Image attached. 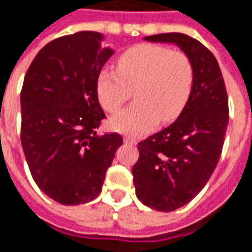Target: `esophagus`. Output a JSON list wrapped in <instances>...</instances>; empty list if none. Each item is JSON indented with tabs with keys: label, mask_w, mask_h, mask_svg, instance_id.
<instances>
[{
	"label": "esophagus",
	"mask_w": 252,
	"mask_h": 252,
	"mask_svg": "<svg viewBox=\"0 0 252 252\" xmlns=\"http://www.w3.org/2000/svg\"><path fill=\"white\" fill-rule=\"evenodd\" d=\"M123 141H125L126 144H137L138 143L136 138H131V137H129V136L123 137Z\"/></svg>",
	"instance_id": "esophagus-1"
}]
</instances>
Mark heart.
I'll use <instances>...</instances> for the list:
<instances>
[{"mask_svg":"<svg viewBox=\"0 0 252 252\" xmlns=\"http://www.w3.org/2000/svg\"><path fill=\"white\" fill-rule=\"evenodd\" d=\"M116 70L98 75L97 93L105 111L115 114L136 90V103L111 119V127L130 136H144L159 122L177 119L188 103L195 70L181 50L143 43L118 59Z\"/></svg>","mask_w":252,"mask_h":252,"instance_id":"obj_1","label":"heart"}]
</instances>
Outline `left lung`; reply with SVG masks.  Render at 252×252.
Returning <instances> with one entry per match:
<instances>
[{"instance_id":"8db88e82","label":"left lung","mask_w":252,"mask_h":252,"mask_svg":"<svg viewBox=\"0 0 252 252\" xmlns=\"http://www.w3.org/2000/svg\"><path fill=\"white\" fill-rule=\"evenodd\" d=\"M145 39L178 45L195 70L181 115L138 143L140 158L131 169L137 197L151 209L169 213L190 202L216 170L229 122L228 93L217 59L197 39L181 32Z\"/></svg>"}]
</instances>
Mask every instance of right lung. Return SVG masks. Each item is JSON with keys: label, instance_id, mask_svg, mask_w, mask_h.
Returning a JSON list of instances; mask_svg holds the SVG:
<instances>
[{"label": "right lung", "instance_id": "1", "mask_svg": "<svg viewBox=\"0 0 252 252\" xmlns=\"http://www.w3.org/2000/svg\"><path fill=\"white\" fill-rule=\"evenodd\" d=\"M103 35L79 31L53 39L38 52L20 93V140L38 188L75 206L101 192L105 173L123 143L118 133L97 136L105 119L97 81L112 50Z\"/></svg>", "mask_w": 252, "mask_h": 252}]
</instances>
